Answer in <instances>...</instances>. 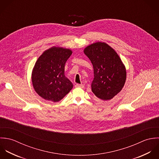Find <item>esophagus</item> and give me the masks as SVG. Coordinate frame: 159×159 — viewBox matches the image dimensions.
I'll list each match as a JSON object with an SVG mask.
<instances>
[{
	"instance_id": "obj_1",
	"label": "esophagus",
	"mask_w": 159,
	"mask_h": 159,
	"mask_svg": "<svg viewBox=\"0 0 159 159\" xmlns=\"http://www.w3.org/2000/svg\"><path fill=\"white\" fill-rule=\"evenodd\" d=\"M75 87H77V88H82V89H83V88L84 87V85H80V84H75Z\"/></svg>"
}]
</instances>
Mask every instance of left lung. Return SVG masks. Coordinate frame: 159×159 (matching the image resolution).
<instances>
[{
    "label": "left lung",
    "mask_w": 159,
    "mask_h": 159,
    "mask_svg": "<svg viewBox=\"0 0 159 159\" xmlns=\"http://www.w3.org/2000/svg\"><path fill=\"white\" fill-rule=\"evenodd\" d=\"M84 53L93 67L92 92L98 99H111L125 85L127 78L125 65L116 52L105 42L89 45L85 48Z\"/></svg>",
    "instance_id": "obj_1"
}]
</instances>
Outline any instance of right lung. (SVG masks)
Wrapping results in <instances>:
<instances>
[{"label": "right lung", "instance_id": "obj_1", "mask_svg": "<svg viewBox=\"0 0 159 159\" xmlns=\"http://www.w3.org/2000/svg\"><path fill=\"white\" fill-rule=\"evenodd\" d=\"M72 53L69 48L53 47L37 59L32 69V85L44 99L58 102L72 89L73 84L64 75L65 64Z\"/></svg>", "mask_w": 159, "mask_h": 159}]
</instances>
